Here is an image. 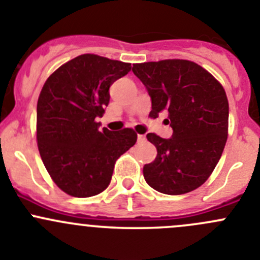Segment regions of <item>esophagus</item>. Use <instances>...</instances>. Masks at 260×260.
Here are the masks:
<instances>
[{"label": "esophagus", "mask_w": 260, "mask_h": 260, "mask_svg": "<svg viewBox=\"0 0 260 260\" xmlns=\"http://www.w3.org/2000/svg\"><path fill=\"white\" fill-rule=\"evenodd\" d=\"M137 140H138V142H144L145 140H146V137H145V135H138Z\"/></svg>", "instance_id": "34e87169"}]
</instances>
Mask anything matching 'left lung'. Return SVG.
Masks as SVG:
<instances>
[{"instance_id": "8db88e82", "label": "left lung", "mask_w": 260, "mask_h": 260, "mask_svg": "<svg viewBox=\"0 0 260 260\" xmlns=\"http://www.w3.org/2000/svg\"><path fill=\"white\" fill-rule=\"evenodd\" d=\"M151 97V118L168 111L171 138L147 133L157 155L144 167L147 185L167 195L200 187L222 156L229 133V100L208 70L188 60L133 64Z\"/></svg>"}]
</instances>
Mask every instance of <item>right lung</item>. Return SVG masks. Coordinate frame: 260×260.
<instances>
[{"mask_svg":"<svg viewBox=\"0 0 260 260\" xmlns=\"http://www.w3.org/2000/svg\"><path fill=\"white\" fill-rule=\"evenodd\" d=\"M132 69L129 62L84 53L52 73L37 103L41 157L60 190L89 198L109 186L115 161L137 141L131 128L118 132L94 119L109 105V88Z\"/></svg>","mask_w":260,"mask_h":260,"instance_id":"obj_1","label":"right lung"}]
</instances>
